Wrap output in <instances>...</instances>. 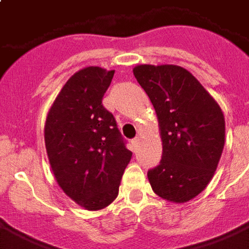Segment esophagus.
Masks as SVG:
<instances>
[{"instance_id": "esophagus-1", "label": "esophagus", "mask_w": 249, "mask_h": 249, "mask_svg": "<svg viewBox=\"0 0 249 249\" xmlns=\"http://www.w3.org/2000/svg\"><path fill=\"white\" fill-rule=\"evenodd\" d=\"M139 142H140V137H136V139H133V140H132V144H133V146L139 145Z\"/></svg>"}]
</instances>
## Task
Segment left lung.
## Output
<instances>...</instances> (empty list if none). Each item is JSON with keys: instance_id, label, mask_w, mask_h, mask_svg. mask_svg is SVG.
<instances>
[{"instance_id": "1", "label": "left lung", "mask_w": 249, "mask_h": 249, "mask_svg": "<svg viewBox=\"0 0 249 249\" xmlns=\"http://www.w3.org/2000/svg\"><path fill=\"white\" fill-rule=\"evenodd\" d=\"M133 74L156 110L162 141L161 161L148 171L152 189L168 201H189L213 178L224 148V114L181 66L137 65Z\"/></svg>"}]
</instances>
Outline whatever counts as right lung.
Here are the masks:
<instances>
[{"mask_svg": "<svg viewBox=\"0 0 249 249\" xmlns=\"http://www.w3.org/2000/svg\"><path fill=\"white\" fill-rule=\"evenodd\" d=\"M114 71L88 66L66 81L45 123V146L58 185L88 211H98L119 195L132 157L103 97Z\"/></svg>", "mask_w": 249, "mask_h": 249, "instance_id": "obj_1", "label": "right lung"}]
</instances>
